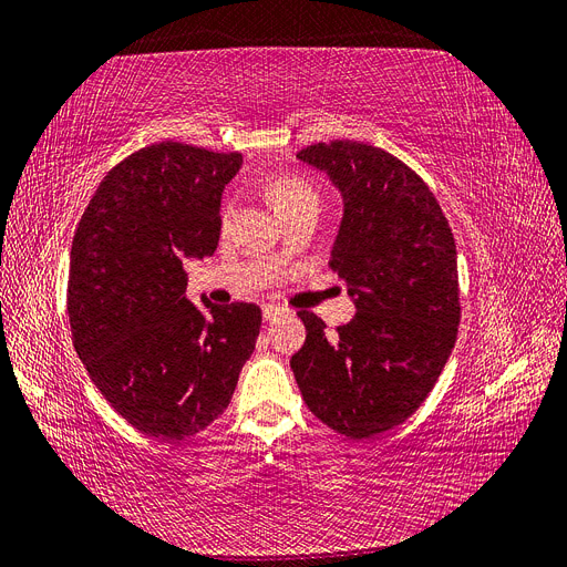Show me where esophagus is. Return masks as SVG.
I'll use <instances>...</instances> for the list:
<instances>
[{"label": "esophagus", "mask_w": 567, "mask_h": 567, "mask_svg": "<svg viewBox=\"0 0 567 567\" xmlns=\"http://www.w3.org/2000/svg\"><path fill=\"white\" fill-rule=\"evenodd\" d=\"M261 310H264V320H276L278 316H282V312H285V308H280L276 303H266Z\"/></svg>", "instance_id": "34e87169"}]
</instances>
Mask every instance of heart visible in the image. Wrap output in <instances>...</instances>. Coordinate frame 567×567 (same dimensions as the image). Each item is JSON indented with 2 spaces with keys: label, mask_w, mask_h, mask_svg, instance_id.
I'll return each mask as SVG.
<instances>
[{
  "label": "heart",
  "mask_w": 567,
  "mask_h": 567,
  "mask_svg": "<svg viewBox=\"0 0 567 567\" xmlns=\"http://www.w3.org/2000/svg\"><path fill=\"white\" fill-rule=\"evenodd\" d=\"M268 196L272 205L278 207V213L287 207L301 205L306 200H318V192L312 188L306 179L297 175H278L268 182ZM230 213V207H226V215Z\"/></svg>",
  "instance_id": "obj_1"
}]
</instances>
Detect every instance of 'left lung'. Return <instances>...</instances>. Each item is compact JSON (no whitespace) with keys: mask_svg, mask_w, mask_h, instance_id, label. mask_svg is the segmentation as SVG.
Segmentation results:
<instances>
[{"mask_svg":"<svg viewBox=\"0 0 567 567\" xmlns=\"http://www.w3.org/2000/svg\"><path fill=\"white\" fill-rule=\"evenodd\" d=\"M297 158L341 192L329 266L358 312L327 333L301 310L306 343L291 371L324 425L371 439L415 413L451 358L460 324L455 240L427 184L379 146L333 140Z\"/></svg>","mask_w":567,"mask_h":567,"instance_id":"1","label":"left lung"}]
</instances>
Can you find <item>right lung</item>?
Here are the masks:
<instances>
[{
	"label": "right lung",
	"instance_id": "obj_1",
	"mask_svg": "<svg viewBox=\"0 0 567 567\" xmlns=\"http://www.w3.org/2000/svg\"><path fill=\"white\" fill-rule=\"evenodd\" d=\"M243 156L158 142L107 173L70 251L72 341L112 409L179 442L224 413L255 352L261 308L186 299L184 259L213 257L224 186Z\"/></svg>",
	"mask_w": 567,
	"mask_h": 567
}]
</instances>
